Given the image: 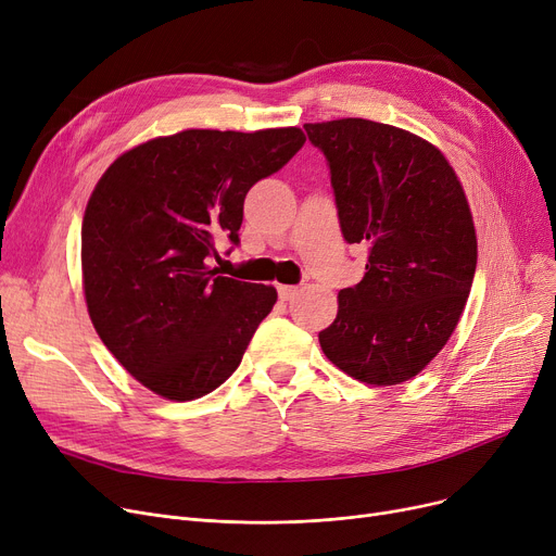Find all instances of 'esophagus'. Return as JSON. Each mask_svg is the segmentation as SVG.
<instances>
[{
    "label": "esophagus",
    "mask_w": 556,
    "mask_h": 556,
    "mask_svg": "<svg viewBox=\"0 0 556 556\" xmlns=\"http://www.w3.org/2000/svg\"><path fill=\"white\" fill-rule=\"evenodd\" d=\"M277 290H279V300L281 302H290V300H295L300 295L302 288H298V286H279Z\"/></svg>",
    "instance_id": "obj_1"
}]
</instances>
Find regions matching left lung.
I'll list each match as a JSON object with an SVG mask.
<instances>
[{
	"mask_svg": "<svg viewBox=\"0 0 556 556\" xmlns=\"http://www.w3.org/2000/svg\"><path fill=\"white\" fill-rule=\"evenodd\" d=\"M325 153L340 229L367 248L365 277L338 293L325 356L356 381L399 386L448 342L478 263L473 216L448 160L369 119L304 126Z\"/></svg>",
	"mask_w": 556,
	"mask_h": 556,
	"instance_id": "left-lung-1",
	"label": "left lung"
}]
</instances>
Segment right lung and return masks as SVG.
I'll use <instances>...</instances> for the list:
<instances>
[{
    "label": "right lung",
    "instance_id": "obj_1",
    "mask_svg": "<svg viewBox=\"0 0 556 556\" xmlns=\"http://www.w3.org/2000/svg\"><path fill=\"white\" fill-rule=\"evenodd\" d=\"M304 141L300 128L182 130L135 146L97 182L80 229L85 302L143 388L193 401L241 365L277 290L207 263L216 241L239 245L248 191Z\"/></svg>",
    "mask_w": 556,
    "mask_h": 556
}]
</instances>
